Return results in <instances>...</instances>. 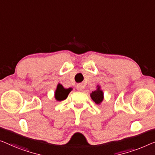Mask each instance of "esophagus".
<instances>
[{
    "mask_svg": "<svg viewBox=\"0 0 155 155\" xmlns=\"http://www.w3.org/2000/svg\"><path fill=\"white\" fill-rule=\"evenodd\" d=\"M77 88L78 91H81L83 90V85L82 84H78L77 85Z\"/></svg>",
    "mask_w": 155,
    "mask_h": 155,
    "instance_id": "obj_1",
    "label": "esophagus"
}]
</instances>
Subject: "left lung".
<instances>
[{"instance_id":"8db88e82","label":"left lung","mask_w":155,"mask_h":155,"mask_svg":"<svg viewBox=\"0 0 155 155\" xmlns=\"http://www.w3.org/2000/svg\"><path fill=\"white\" fill-rule=\"evenodd\" d=\"M91 99L97 104H100L104 100V92L101 90L100 85H97V89L91 93Z\"/></svg>"}]
</instances>
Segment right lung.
<instances>
[{
    "label": "right lung",
    "instance_id": "obj_1",
    "mask_svg": "<svg viewBox=\"0 0 155 155\" xmlns=\"http://www.w3.org/2000/svg\"><path fill=\"white\" fill-rule=\"evenodd\" d=\"M72 88L66 89L61 84H58L57 85V88L55 92V98L57 101H63L68 97V94L71 92Z\"/></svg>",
    "mask_w": 155,
    "mask_h": 155
}]
</instances>
